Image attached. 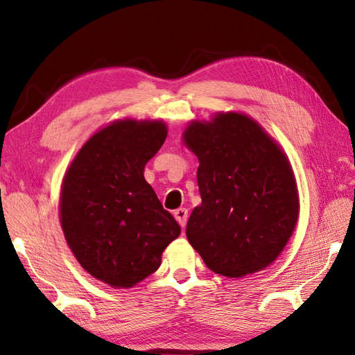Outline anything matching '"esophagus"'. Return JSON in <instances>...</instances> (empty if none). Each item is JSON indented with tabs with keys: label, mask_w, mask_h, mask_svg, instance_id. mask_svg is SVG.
Listing matches in <instances>:
<instances>
[{
	"label": "esophagus",
	"mask_w": 355,
	"mask_h": 355,
	"mask_svg": "<svg viewBox=\"0 0 355 355\" xmlns=\"http://www.w3.org/2000/svg\"><path fill=\"white\" fill-rule=\"evenodd\" d=\"M173 216H175V220L178 221V224L182 225V227H184L186 221H187V209H184V207L177 209L175 212H173Z\"/></svg>",
	"instance_id": "1"
}]
</instances>
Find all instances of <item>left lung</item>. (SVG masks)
<instances>
[{
    "label": "left lung",
    "mask_w": 355,
    "mask_h": 355,
    "mask_svg": "<svg viewBox=\"0 0 355 355\" xmlns=\"http://www.w3.org/2000/svg\"><path fill=\"white\" fill-rule=\"evenodd\" d=\"M184 143L200 160L202 200L187 221L191 245L216 275L243 277L270 266L299 216L296 180L281 148L236 112L191 123Z\"/></svg>",
    "instance_id": "8db88e82"
}]
</instances>
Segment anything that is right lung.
I'll use <instances>...</instances> for the list:
<instances>
[{
  "label": "right lung",
  "mask_w": 355,
  "mask_h": 355,
  "mask_svg": "<svg viewBox=\"0 0 355 355\" xmlns=\"http://www.w3.org/2000/svg\"><path fill=\"white\" fill-rule=\"evenodd\" d=\"M168 135L163 122L111 123L74 158L61 191V224L71 252L89 275L130 288L160 267L178 238L143 169Z\"/></svg>",
  "instance_id": "add662e5"
}]
</instances>
